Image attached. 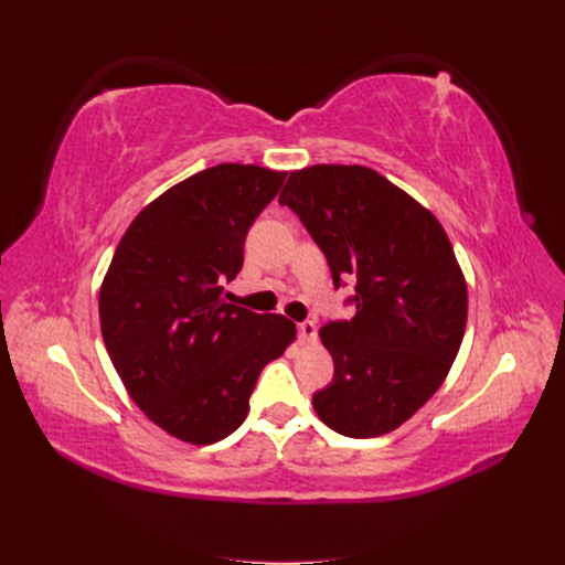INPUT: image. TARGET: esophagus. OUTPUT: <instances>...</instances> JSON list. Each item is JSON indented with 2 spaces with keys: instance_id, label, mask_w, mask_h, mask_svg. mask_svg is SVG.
I'll list each match as a JSON object with an SVG mask.
<instances>
[{
  "instance_id": "34e87169",
  "label": "esophagus",
  "mask_w": 565,
  "mask_h": 565,
  "mask_svg": "<svg viewBox=\"0 0 565 565\" xmlns=\"http://www.w3.org/2000/svg\"><path fill=\"white\" fill-rule=\"evenodd\" d=\"M299 339H301V341H309V344H313V341L318 339V324H316L313 320L299 322Z\"/></svg>"
}]
</instances>
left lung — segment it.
Wrapping results in <instances>:
<instances>
[{
  "label": "left lung",
  "instance_id": "obj_1",
  "mask_svg": "<svg viewBox=\"0 0 565 565\" xmlns=\"http://www.w3.org/2000/svg\"><path fill=\"white\" fill-rule=\"evenodd\" d=\"M330 264L355 280L351 320L320 328L334 380L313 393L318 417L349 438L398 429L429 401L467 330V280L438 218L361 164H313L280 193Z\"/></svg>",
  "mask_w": 565,
  "mask_h": 565
}]
</instances>
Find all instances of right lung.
I'll list each match as a JSON object with an SVG mask.
<instances>
[{
	"mask_svg": "<svg viewBox=\"0 0 565 565\" xmlns=\"http://www.w3.org/2000/svg\"><path fill=\"white\" fill-rule=\"evenodd\" d=\"M287 172L216 164L152 200L119 241L100 285L110 361L150 422L193 446L231 436L266 363L297 328L224 301L254 218Z\"/></svg>",
	"mask_w": 565,
	"mask_h": 565,
	"instance_id": "right-lung-1",
	"label": "right lung"
}]
</instances>
